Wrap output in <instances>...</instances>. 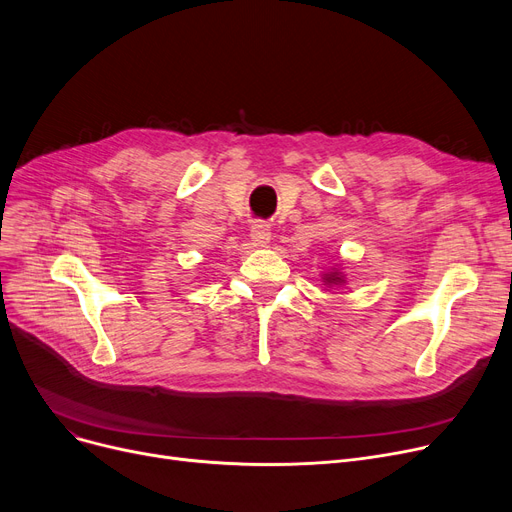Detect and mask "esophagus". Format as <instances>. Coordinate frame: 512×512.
<instances>
[{
	"label": "esophagus",
	"mask_w": 512,
	"mask_h": 512,
	"mask_svg": "<svg viewBox=\"0 0 512 512\" xmlns=\"http://www.w3.org/2000/svg\"><path fill=\"white\" fill-rule=\"evenodd\" d=\"M270 236H272L270 226H267L265 222H255L251 226V238H253L255 247H265L267 242H270Z\"/></svg>",
	"instance_id": "1"
}]
</instances>
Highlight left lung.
I'll use <instances>...</instances> for the list:
<instances>
[{"label": "left lung", "instance_id": "obj_1", "mask_svg": "<svg viewBox=\"0 0 512 512\" xmlns=\"http://www.w3.org/2000/svg\"><path fill=\"white\" fill-rule=\"evenodd\" d=\"M326 280H328V282H334V284H336V282H342V278H338V274H330V276H326Z\"/></svg>", "mask_w": 512, "mask_h": 512}]
</instances>
